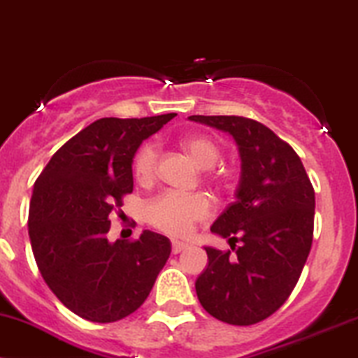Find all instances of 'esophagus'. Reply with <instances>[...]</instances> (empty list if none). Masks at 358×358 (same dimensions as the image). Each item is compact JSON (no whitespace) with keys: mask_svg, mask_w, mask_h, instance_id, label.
Listing matches in <instances>:
<instances>
[{"mask_svg":"<svg viewBox=\"0 0 358 358\" xmlns=\"http://www.w3.org/2000/svg\"><path fill=\"white\" fill-rule=\"evenodd\" d=\"M186 248H187L186 243L178 241V239H172V253H174V255L180 253V251H184V250H186Z\"/></svg>","mask_w":358,"mask_h":358,"instance_id":"1","label":"esophagus"}]
</instances>
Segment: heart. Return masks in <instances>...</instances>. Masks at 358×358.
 Listing matches in <instances>:
<instances>
[{
  "instance_id": "obj_1",
  "label": "heart",
  "mask_w": 358,
  "mask_h": 358,
  "mask_svg": "<svg viewBox=\"0 0 358 358\" xmlns=\"http://www.w3.org/2000/svg\"><path fill=\"white\" fill-rule=\"evenodd\" d=\"M180 145L191 155L192 161L203 169L213 167L220 159L217 145L206 137H184ZM132 172L134 178L142 186L150 184L155 179V174H157V145L154 142H145L138 147L136 155H134ZM211 211V201L206 194L166 191L147 203L145 220L155 229L171 234V236H187L196 226V222L206 220Z\"/></svg>"
}]
</instances>
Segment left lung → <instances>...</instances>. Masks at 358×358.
Instances as JSON below:
<instances>
[{"mask_svg":"<svg viewBox=\"0 0 358 358\" xmlns=\"http://www.w3.org/2000/svg\"><path fill=\"white\" fill-rule=\"evenodd\" d=\"M189 120L228 132L241 157L236 199L211 226L229 238L234 255L206 248L197 298L217 320L253 325L275 313L298 283L313 241V186L292 145L266 125L238 115Z\"/></svg>","mask_w":358,"mask_h":358,"instance_id":"left-lung-1","label":"left lung"}]
</instances>
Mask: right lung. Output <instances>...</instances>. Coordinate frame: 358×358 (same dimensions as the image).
I'll use <instances>...</instances> for the list:
<instances>
[{
	"mask_svg": "<svg viewBox=\"0 0 358 358\" xmlns=\"http://www.w3.org/2000/svg\"><path fill=\"white\" fill-rule=\"evenodd\" d=\"M176 113L105 117L65 142L38 176L28 234L38 270L66 308L96 323L134 313L171 255V241L144 231L108 239L110 213L134 189L132 159Z\"/></svg>",
	"mask_w": 358,
	"mask_h": 358,
	"instance_id": "1",
	"label": "right lung"
}]
</instances>
